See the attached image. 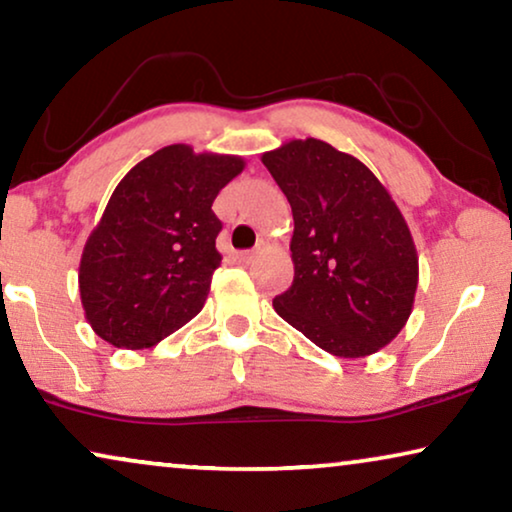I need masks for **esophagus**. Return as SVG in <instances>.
Here are the masks:
<instances>
[{
    "instance_id": "1",
    "label": "esophagus",
    "mask_w": 512,
    "mask_h": 512,
    "mask_svg": "<svg viewBox=\"0 0 512 512\" xmlns=\"http://www.w3.org/2000/svg\"><path fill=\"white\" fill-rule=\"evenodd\" d=\"M262 248H264V243H257L253 250H241V253H236V257H239V262L250 264L259 253H262Z\"/></svg>"
}]
</instances>
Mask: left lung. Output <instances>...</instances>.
<instances>
[{"label":"left lung","mask_w":512,"mask_h":512,"mask_svg":"<svg viewBox=\"0 0 512 512\" xmlns=\"http://www.w3.org/2000/svg\"><path fill=\"white\" fill-rule=\"evenodd\" d=\"M292 206V287L273 299L287 325L329 355L369 357L397 338L420 278L408 222L357 157L320 139L262 155Z\"/></svg>","instance_id":"obj_1"}]
</instances>
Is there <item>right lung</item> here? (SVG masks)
<instances>
[{"mask_svg": "<svg viewBox=\"0 0 512 512\" xmlns=\"http://www.w3.org/2000/svg\"><path fill=\"white\" fill-rule=\"evenodd\" d=\"M246 169L239 155L160 148L115 187L85 241L78 290L85 320L115 348H153L206 304L222 262L215 197Z\"/></svg>", "mask_w": 512, "mask_h": 512, "instance_id": "obj_1", "label": "right lung"}]
</instances>
